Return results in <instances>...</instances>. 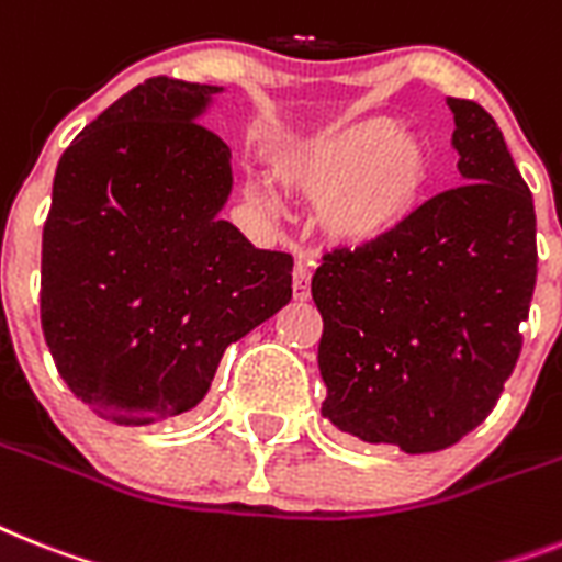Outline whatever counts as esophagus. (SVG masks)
I'll return each mask as SVG.
<instances>
[{"label":"esophagus","instance_id":"esophagus-1","mask_svg":"<svg viewBox=\"0 0 562 562\" xmlns=\"http://www.w3.org/2000/svg\"><path fill=\"white\" fill-rule=\"evenodd\" d=\"M310 281H313V272H310L307 263H295L292 270V299L307 301L310 299Z\"/></svg>","mask_w":562,"mask_h":562}]
</instances>
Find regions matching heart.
Segmentation results:
<instances>
[{
    "label": "heart",
    "mask_w": 562,
    "mask_h": 562,
    "mask_svg": "<svg viewBox=\"0 0 562 562\" xmlns=\"http://www.w3.org/2000/svg\"><path fill=\"white\" fill-rule=\"evenodd\" d=\"M278 183L318 203V229L347 249H368L405 229L428 198L434 157L416 132L391 117L333 125L276 155ZM249 201L276 209L267 187L252 183Z\"/></svg>",
    "instance_id": "obj_1"
}]
</instances>
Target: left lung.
Wrapping results in <instances>:
<instances>
[{
	"label": "left lung",
	"instance_id": "8db88e82",
	"mask_svg": "<svg viewBox=\"0 0 562 562\" xmlns=\"http://www.w3.org/2000/svg\"><path fill=\"white\" fill-rule=\"evenodd\" d=\"M445 103L462 187L384 244L333 249L313 276L322 414L405 453L442 451L494 411L537 281L535 201L503 132L474 100Z\"/></svg>",
	"mask_w": 562,
	"mask_h": 562
}]
</instances>
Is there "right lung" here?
Wrapping results in <instances>:
<instances>
[{"label":"right lung","instance_id":"right-lung-1","mask_svg":"<svg viewBox=\"0 0 562 562\" xmlns=\"http://www.w3.org/2000/svg\"><path fill=\"white\" fill-rule=\"evenodd\" d=\"M224 88L151 77L63 151L42 229V333L97 416L187 414L226 347L292 299V255L221 221L226 143L198 123Z\"/></svg>","mask_w":562,"mask_h":562}]
</instances>
